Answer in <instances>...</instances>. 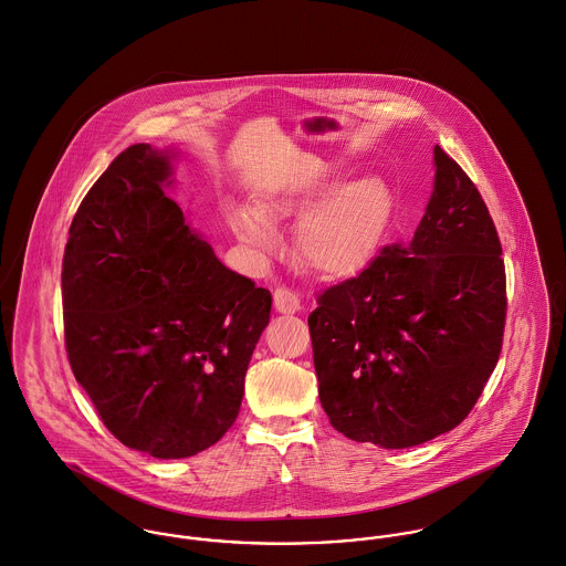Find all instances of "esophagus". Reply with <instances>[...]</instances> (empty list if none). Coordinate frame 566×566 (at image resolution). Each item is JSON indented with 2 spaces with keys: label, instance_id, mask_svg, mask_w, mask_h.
<instances>
[{
  "label": "esophagus",
  "instance_id": "34e87169",
  "mask_svg": "<svg viewBox=\"0 0 566 566\" xmlns=\"http://www.w3.org/2000/svg\"><path fill=\"white\" fill-rule=\"evenodd\" d=\"M273 306L277 313L282 315H295L302 311V304H300V297L295 293H291L289 289H275L273 293Z\"/></svg>",
  "mask_w": 566,
  "mask_h": 566
}]
</instances>
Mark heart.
<instances>
[{
  "label": "heart",
  "mask_w": 566,
  "mask_h": 566,
  "mask_svg": "<svg viewBox=\"0 0 566 566\" xmlns=\"http://www.w3.org/2000/svg\"><path fill=\"white\" fill-rule=\"evenodd\" d=\"M335 184V170H319L308 179L271 192L258 208L233 206L229 210V227L242 242L269 249L275 233L266 216L277 219L308 210L295 229L297 260L326 277L352 275L380 244L396 212V197L391 186L378 175L354 177L337 188Z\"/></svg>",
  "instance_id": "1"
}]
</instances>
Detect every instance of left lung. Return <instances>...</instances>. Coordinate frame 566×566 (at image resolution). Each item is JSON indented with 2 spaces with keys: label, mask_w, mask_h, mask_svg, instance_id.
I'll return each mask as SVG.
<instances>
[{
  "label": "left lung",
  "mask_w": 566,
  "mask_h": 566,
  "mask_svg": "<svg viewBox=\"0 0 566 566\" xmlns=\"http://www.w3.org/2000/svg\"><path fill=\"white\" fill-rule=\"evenodd\" d=\"M413 238L317 297L308 317L319 400L354 442L409 449L454 429L496 367L505 266L490 212L440 146Z\"/></svg>",
  "instance_id": "left-lung-1"
}]
</instances>
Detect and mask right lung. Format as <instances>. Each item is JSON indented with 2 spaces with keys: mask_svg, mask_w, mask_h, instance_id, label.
Masks as SVG:
<instances>
[{
  "mask_svg": "<svg viewBox=\"0 0 566 566\" xmlns=\"http://www.w3.org/2000/svg\"><path fill=\"white\" fill-rule=\"evenodd\" d=\"M175 150L133 144L83 199L63 255L72 371L115 438L157 459L233 424L271 293L227 269L166 195Z\"/></svg>",
  "mask_w": 566,
  "mask_h": 566,
  "instance_id": "right-lung-1",
  "label": "right lung"
}]
</instances>
